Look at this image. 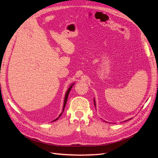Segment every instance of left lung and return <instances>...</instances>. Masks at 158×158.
<instances>
[{"label": "left lung", "instance_id": "left-lung-1", "mask_svg": "<svg viewBox=\"0 0 158 158\" xmlns=\"http://www.w3.org/2000/svg\"><path fill=\"white\" fill-rule=\"evenodd\" d=\"M94 105H95V99H94Z\"/></svg>", "mask_w": 158, "mask_h": 158}]
</instances>
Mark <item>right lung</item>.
Here are the masks:
<instances>
[{"instance_id": "right-lung-1", "label": "right lung", "mask_w": 158, "mask_h": 158, "mask_svg": "<svg viewBox=\"0 0 158 158\" xmlns=\"http://www.w3.org/2000/svg\"><path fill=\"white\" fill-rule=\"evenodd\" d=\"M73 85H74V84H72L70 86V88L68 89V90H67V92H66V95H65V97H64V105H63V111H62V113H60V115L57 117L55 120H54L53 121H56L57 119H58L60 116H61V114H63V111H64V108H65V106H66V102H67V99H68V97H69V92H70V91L71 90V88H73Z\"/></svg>"}]
</instances>
